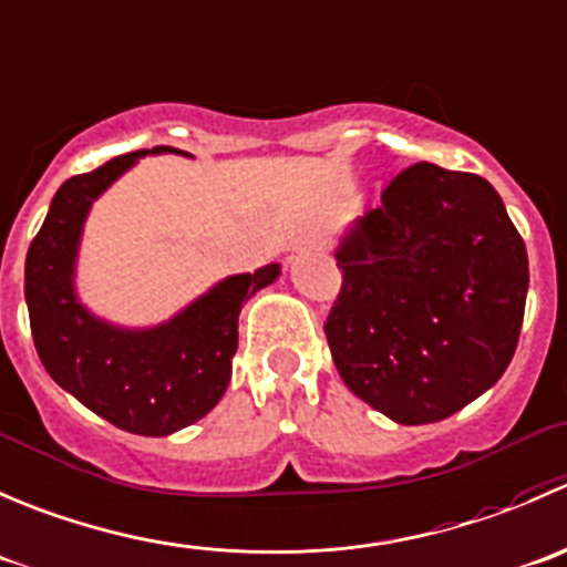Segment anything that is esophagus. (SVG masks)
Wrapping results in <instances>:
<instances>
[{
	"label": "esophagus",
	"mask_w": 567,
	"mask_h": 567,
	"mask_svg": "<svg viewBox=\"0 0 567 567\" xmlns=\"http://www.w3.org/2000/svg\"><path fill=\"white\" fill-rule=\"evenodd\" d=\"M295 250H324V239L319 234H302V237L295 239L291 245Z\"/></svg>",
	"instance_id": "1"
}]
</instances>
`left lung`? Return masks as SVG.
Masks as SVG:
<instances>
[{"label":"left lung","mask_w":567,"mask_h":567,"mask_svg":"<svg viewBox=\"0 0 567 567\" xmlns=\"http://www.w3.org/2000/svg\"><path fill=\"white\" fill-rule=\"evenodd\" d=\"M324 319L341 380L400 424L452 416L509 367L529 261L496 189L416 162L383 189L336 254Z\"/></svg>","instance_id":"1"}]
</instances>
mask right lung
<instances>
[{"instance_id": "obj_1", "label": "right lung", "mask_w": 567, "mask_h": 567, "mask_svg": "<svg viewBox=\"0 0 567 567\" xmlns=\"http://www.w3.org/2000/svg\"><path fill=\"white\" fill-rule=\"evenodd\" d=\"M143 154L115 156L58 189L27 250L24 297L38 358L60 389L126 433L171 435L204 419L226 394L239 308L281 270L267 265L254 276L226 278L159 328L117 330L93 319L71 284L82 223L93 200Z\"/></svg>"}]
</instances>
